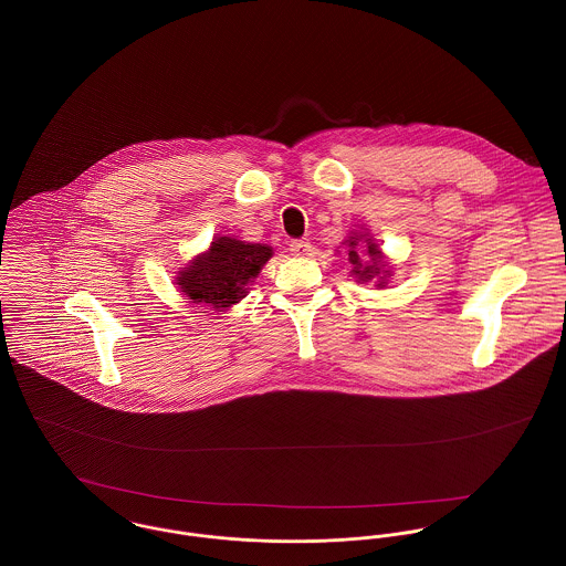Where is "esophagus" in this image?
Wrapping results in <instances>:
<instances>
[{
    "mask_svg": "<svg viewBox=\"0 0 566 566\" xmlns=\"http://www.w3.org/2000/svg\"><path fill=\"white\" fill-rule=\"evenodd\" d=\"M290 250L296 256H307L312 252V243H310V240H294L290 243Z\"/></svg>",
    "mask_w": 566,
    "mask_h": 566,
    "instance_id": "34e87169",
    "label": "esophagus"
}]
</instances>
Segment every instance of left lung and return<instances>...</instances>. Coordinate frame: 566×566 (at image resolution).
Returning a JSON list of instances; mask_svg holds the SVG:
<instances>
[{"mask_svg":"<svg viewBox=\"0 0 566 566\" xmlns=\"http://www.w3.org/2000/svg\"><path fill=\"white\" fill-rule=\"evenodd\" d=\"M350 250H348V261L353 263V274L359 279V281H370L375 274H381V272H388V270H381V250L377 248V243L368 242L366 250H368V261L359 256V250H357V238H350ZM386 276V274H384ZM381 276V279H384ZM381 285V283H379Z\"/></svg>","mask_w":566,"mask_h":566,"instance_id":"1","label":"left lung"}]
</instances>
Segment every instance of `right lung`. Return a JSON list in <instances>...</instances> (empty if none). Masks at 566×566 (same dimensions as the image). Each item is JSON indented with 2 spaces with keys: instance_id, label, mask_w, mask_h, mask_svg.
I'll return each instance as SVG.
<instances>
[{
  "instance_id": "obj_1",
  "label": "right lung",
  "mask_w": 566,
  "mask_h": 566,
  "mask_svg": "<svg viewBox=\"0 0 566 566\" xmlns=\"http://www.w3.org/2000/svg\"><path fill=\"white\" fill-rule=\"evenodd\" d=\"M272 256L270 245L245 243L233 238H220L209 252L200 254L187 270L180 272V292L191 303H205L216 310L235 305L245 294V285L259 274Z\"/></svg>"
}]
</instances>
